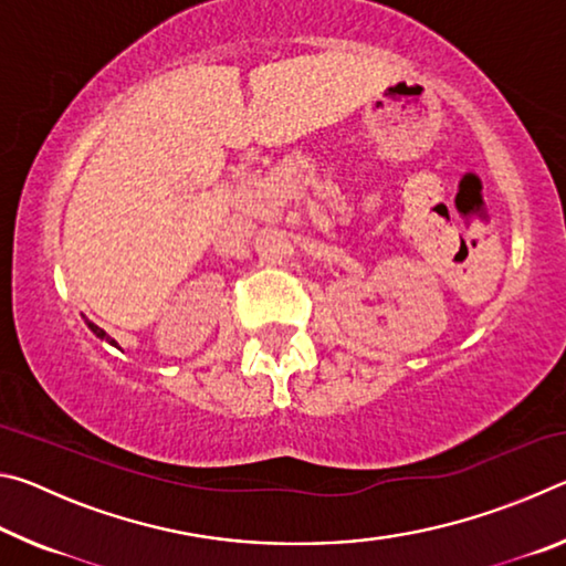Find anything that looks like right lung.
Returning a JSON list of instances; mask_svg holds the SVG:
<instances>
[{
  "label": "right lung",
  "mask_w": 566,
  "mask_h": 566,
  "mask_svg": "<svg viewBox=\"0 0 566 566\" xmlns=\"http://www.w3.org/2000/svg\"><path fill=\"white\" fill-rule=\"evenodd\" d=\"M84 322H87V327L92 329V334H94V337H99V339H107V342L112 344V347H117V349H119V344H117V342H114V339H109V334H107V332H104L102 327H97V324H94V322H90V319H84Z\"/></svg>",
  "instance_id": "1"
}]
</instances>
